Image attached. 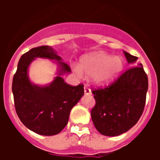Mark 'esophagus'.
<instances>
[{
	"label": "esophagus",
	"instance_id": "obj_1",
	"mask_svg": "<svg viewBox=\"0 0 160 160\" xmlns=\"http://www.w3.org/2000/svg\"><path fill=\"white\" fill-rule=\"evenodd\" d=\"M84 92L85 94H87V95H90L91 94V90H90V89L87 86H85L84 87Z\"/></svg>",
	"mask_w": 160,
	"mask_h": 160
}]
</instances>
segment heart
Segmentation results:
<instances>
[{"mask_svg": "<svg viewBox=\"0 0 160 160\" xmlns=\"http://www.w3.org/2000/svg\"><path fill=\"white\" fill-rule=\"evenodd\" d=\"M123 68L121 58H114L104 53H96L89 55L82 60L80 69L88 75H94V81L100 85H106L112 82ZM80 73L78 69H76Z\"/></svg>", "mask_w": 160, "mask_h": 160, "instance_id": "heart-1", "label": "heart"}]
</instances>
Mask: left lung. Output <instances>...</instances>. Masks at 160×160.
<instances>
[{"mask_svg": "<svg viewBox=\"0 0 160 160\" xmlns=\"http://www.w3.org/2000/svg\"><path fill=\"white\" fill-rule=\"evenodd\" d=\"M124 54L130 64L134 65L138 59L125 51ZM138 66L129 68L107 87L92 88L95 105L90 114L102 135H121L140 118L146 103L148 78L142 65Z\"/></svg>", "mask_w": 160, "mask_h": 160, "instance_id": "8db88e82", "label": "left lung"}]
</instances>
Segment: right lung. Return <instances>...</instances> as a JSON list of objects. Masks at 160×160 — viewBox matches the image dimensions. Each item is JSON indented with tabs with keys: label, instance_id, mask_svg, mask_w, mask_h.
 I'll list each match as a JSON object with an SVG mask.
<instances>
[{
	"label": "right lung",
	"instance_id": "1",
	"mask_svg": "<svg viewBox=\"0 0 160 160\" xmlns=\"http://www.w3.org/2000/svg\"><path fill=\"white\" fill-rule=\"evenodd\" d=\"M36 58L62 60L48 46L32 48L22 55L12 79L15 110L28 129L38 135H57L66 127L71 109L84 94L83 84L73 87L65 82L60 75L71 70L62 62H58L60 73L51 84L46 87L32 84L28 78V68Z\"/></svg>",
	"mask_w": 160,
	"mask_h": 160
}]
</instances>
